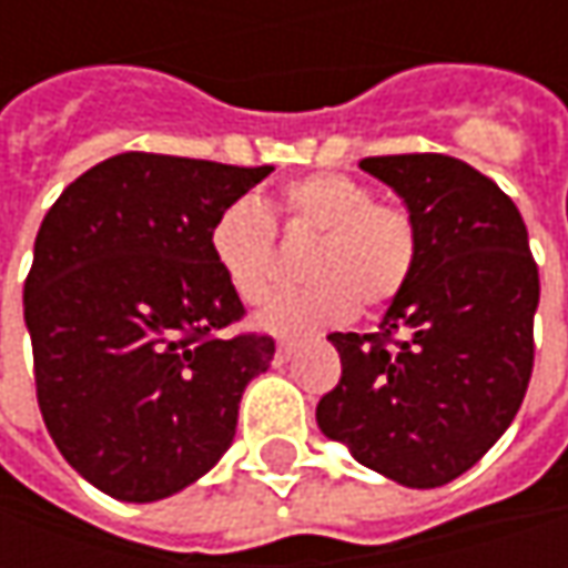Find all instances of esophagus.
Returning a JSON list of instances; mask_svg holds the SVG:
<instances>
[{"mask_svg":"<svg viewBox=\"0 0 568 568\" xmlns=\"http://www.w3.org/2000/svg\"><path fill=\"white\" fill-rule=\"evenodd\" d=\"M294 341L291 338H281L277 341V357H281V361H291V354H294Z\"/></svg>","mask_w":568,"mask_h":568,"instance_id":"obj_1","label":"esophagus"}]
</instances>
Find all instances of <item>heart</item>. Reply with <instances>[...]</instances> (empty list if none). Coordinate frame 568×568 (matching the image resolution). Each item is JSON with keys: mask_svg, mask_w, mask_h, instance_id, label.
I'll return each mask as SVG.
<instances>
[{"mask_svg": "<svg viewBox=\"0 0 568 568\" xmlns=\"http://www.w3.org/2000/svg\"><path fill=\"white\" fill-rule=\"evenodd\" d=\"M281 227L313 240L300 272L310 277L294 294L274 300L262 325L303 332L335 325L361 306L379 313L410 284L420 233L414 214L398 202L376 199V189L347 173H310L277 192ZM207 250L230 291L258 306L281 284L277 230L272 214L252 195L233 199L207 230Z\"/></svg>", "mask_w": 568, "mask_h": 568, "instance_id": "heart-1", "label": "heart"}]
</instances>
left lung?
Returning <instances> with one entry per match:
<instances>
[{
	"instance_id": "1",
	"label": "left lung",
	"mask_w": 568,
	"mask_h": 568,
	"mask_svg": "<svg viewBox=\"0 0 568 568\" xmlns=\"http://www.w3.org/2000/svg\"><path fill=\"white\" fill-rule=\"evenodd\" d=\"M417 221L420 255L379 332H332L318 429L404 487H443L509 429L535 369L537 262L515 202L448 154L363 158Z\"/></svg>"
}]
</instances>
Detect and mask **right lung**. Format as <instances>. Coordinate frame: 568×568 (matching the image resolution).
Here are the masks:
<instances>
[{"instance_id":"add662e5","label":"right lung","mask_w":568,"mask_h":568,"mask_svg":"<svg viewBox=\"0 0 568 568\" xmlns=\"http://www.w3.org/2000/svg\"><path fill=\"white\" fill-rule=\"evenodd\" d=\"M272 170L125 151L65 186L37 230V404L62 458L122 503L214 468L243 388L272 366V335H224L246 310L207 250L217 211Z\"/></svg>"}]
</instances>
